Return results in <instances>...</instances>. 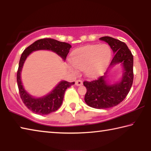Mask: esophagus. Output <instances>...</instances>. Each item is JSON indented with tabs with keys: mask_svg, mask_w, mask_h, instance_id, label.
<instances>
[{
	"mask_svg": "<svg viewBox=\"0 0 151 151\" xmlns=\"http://www.w3.org/2000/svg\"><path fill=\"white\" fill-rule=\"evenodd\" d=\"M75 85L76 86H81L82 85H83V81H82L81 80H76L75 81Z\"/></svg>",
	"mask_w": 151,
	"mask_h": 151,
	"instance_id": "1",
	"label": "esophagus"
}]
</instances>
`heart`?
<instances>
[{"instance_id": "1", "label": "heart", "mask_w": 151, "mask_h": 151, "mask_svg": "<svg viewBox=\"0 0 151 151\" xmlns=\"http://www.w3.org/2000/svg\"><path fill=\"white\" fill-rule=\"evenodd\" d=\"M111 49L109 45H89L75 50L71 55L73 65L79 70H84L88 77H95L103 72L108 66L111 58ZM73 73L77 71L70 65Z\"/></svg>"}]
</instances>
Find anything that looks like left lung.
<instances>
[{
    "label": "left lung",
    "mask_w": 151,
    "mask_h": 151,
    "mask_svg": "<svg viewBox=\"0 0 151 151\" xmlns=\"http://www.w3.org/2000/svg\"><path fill=\"white\" fill-rule=\"evenodd\" d=\"M100 40L108 43L114 54L110 64L112 67L121 63L123 68L121 81L109 85L106 81L108 70L96 80L84 81L86 88L85 103L94 109H109L118 105L126 98L133 83V56L124 42L110 37H103Z\"/></svg>",
    "instance_id": "left-lung-1"
}]
</instances>
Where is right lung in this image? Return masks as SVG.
I'll return each instance as SVG.
<instances>
[{"label": "right lung", "instance_id": "1", "mask_svg": "<svg viewBox=\"0 0 151 151\" xmlns=\"http://www.w3.org/2000/svg\"><path fill=\"white\" fill-rule=\"evenodd\" d=\"M70 48L71 45L68 43L60 42L57 40L47 38L35 41L29 47H28L22 53L17 74L18 87H19L20 98L24 105L34 113L45 115L58 110L62 104L66 89L70 87L71 85H73L75 82L69 83L65 81H62L47 95L40 98L32 97L24 90L20 78V74L25 60L33 51L48 50L56 52L64 60H65Z\"/></svg>", "mask_w": 151, "mask_h": 151}]
</instances>
